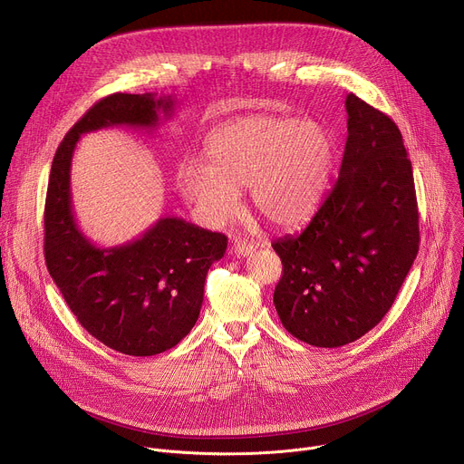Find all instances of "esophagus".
<instances>
[{"mask_svg": "<svg viewBox=\"0 0 464 464\" xmlns=\"http://www.w3.org/2000/svg\"><path fill=\"white\" fill-rule=\"evenodd\" d=\"M255 249H256V246L253 242H244V240H238L233 246V251L237 256H249Z\"/></svg>", "mask_w": 464, "mask_h": 464, "instance_id": "obj_1", "label": "esophagus"}]
</instances>
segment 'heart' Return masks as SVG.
<instances>
[{
    "label": "heart",
    "mask_w": 464,
    "mask_h": 464,
    "mask_svg": "<svg viewBox=\"0 0 464 464\" xmlns=\"http://www.w3.org/2000/svg\"><path fill=\"white\" fill-rule=\"evenodd\" d=\"M206 161L176 170L183 200L209 226L229 220L247 188L258 217L279 229L304 224L319 209L336 167V140L324 124L253 115L215 130Z\"/></svg>",
    "instance_id": "1"
}]
</instances>
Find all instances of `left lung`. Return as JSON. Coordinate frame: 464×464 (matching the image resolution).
I'll return each mask as SVG.
<instances>
[{
  "label": "left lung",
  "mask_w": 464,
  "mask_h": 464,
  "mask_svg": "<svg viewBox=\"0 0 464 464\" xmlns=\"http://www.w3.org/2000/svg\"><path fill=\"white\" fill-rule=\"evenodd\" d=\"M340 176L310 224L272 246L283 262L274 304L297 340L356 342L389 312L419 251L411 161L394 121L349 93Z\"/></svg>",
  "instance_id": "obj_1"
}]
</instances>
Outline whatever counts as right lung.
Masks as SVG:
<instances>
[{
  "instance_id": "1",
  "label": "right lung",
  "mask_w": 464,
  "mask_h": 464,
  "mask_svg": "<svg viewBox=\"0 0 464 464\" xmlns=\"http://www.w3.org/2000/svg\"><path fill=\"white\" fill-rule=\"evenodd\" d=\"M172 97L111 93L95 102L56 149L44 211L49 276L79 323L106 347L154 356L178 345L194 326L211 264L227 237L181 218H160L140 238L97 247L79 229L70 190L73 150L82 134L108 126L156 128L170 117Z\"/></svg>"
}]
</instances>
